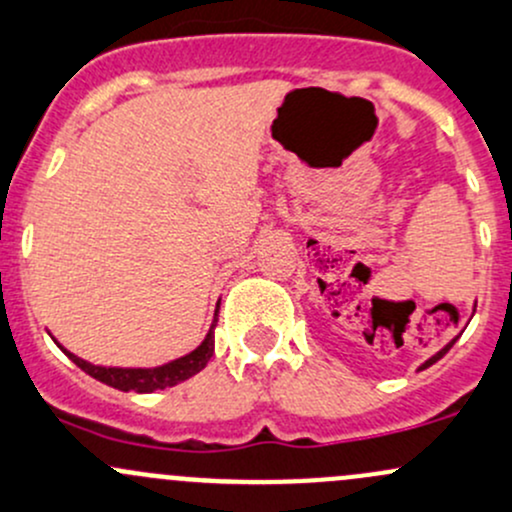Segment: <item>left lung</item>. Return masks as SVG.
<instances>
[{
    "label": "left lung",
    "mask_w": 512,
    "mask_h": 512,
    "mask_svg": "<svg viewBox=\"0 0 512 512\" xmlns=\"http://www.w3.org/2000/svg\"><path fill=\"white\" fill-rule=\"evenodd\" d=\"M454 341H456V338H454ZM454 341H451V343H449V346H446V348H441V351H439L437 355H432V358H429V360H427V363H424V365H422V370H424V368H429V365H434V363H437V360L441 358V355H444L446 351H449V348H451V346H454Z\"/></svg>",
    "instance_id": "left-lung-1"
}]
</instances>
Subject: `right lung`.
Here are the masks:
<instances>
[{"label": "right lung", "instance_id": "1", "mask_svg": "<svg viewBox=\"0 0 512 512\" xmlns=\"http://www.w3.org/2000/svg\"><path fill=\"white\" fill-rule=\"evenodd\" d=\"M215 324H218V319L213 321L206 341H203L196 351H191L179 360H171V363H166V365H159V368H100V365L85 363L83 358L68 353L66 348H63V353H66L68 358H71L73 363L83 370V373H88L90 378L115 387V390L154 392V390H164V387H171L176 383H184V380L191 378V375L201 373V370L206 368V363L211 360L213 348H215Z\"/></svg>", "mask_w": 512, "mask_h": 512}]
</instances>
